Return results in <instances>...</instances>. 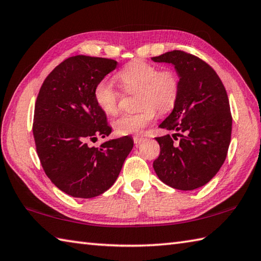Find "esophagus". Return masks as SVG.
<instances>
[{"mask_svg": "<svg viewBox=\"0 0 261 261\" xmlns=\"http://www.w3.org/2000/svg\"><path fill=\"white\" fill-rule=\"evenodd\" d=\"M145 140H146L145 138H142V137H138V136L134 137V142L136 145H139V144H141V142H144Z\"/></svg>", "mask_w": 261, "mask_h": 261, "instance_id": "34e87169", "label": "esophagus"}]
</instances>
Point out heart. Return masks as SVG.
Returning <instances> with one entry per match:
<instances>
[{
	"instance_id": "1",
	"label": "heart",
	"mask_w": 261,
	"mask_h": 261,
	"mask_svg": "<svg viewBox=\"0 0 261 261\" xmlns=\"http://www.w3.org/2000/svg\"><path fill=\"white\" fill-rule=\"evenodd\" d=\"M116 78L127 91L139 90L138 105L141 110L137 113H125L113 121L117 135H136L150 124L161 114H167L174 109L180 97V76L174 70H160L157 65L142 60H135L126 64ZM96 105L107 115L119 111L121 94L109 80H100L94 88Z\"/></svg>"
}]
</instances>
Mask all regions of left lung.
Here are the masks:
<instances>
[{"instance_id": "8db88e82", "label": "left lung", "mask_w": 261, "mask_h": 261, "mask_svg": "<svg viewBox=\"0 0 261 261\" xmlns=\"http://www.w3.org/2000/svg\"><path fill=\"white\" fill-rule=\"evenodd\" d=\"M151 60L174 65L181 83L175 107L160 124L175 134L156 138L161 154L152 166L165 185L195 190L217 174L227 155L232 115L225 87L211 65L183 50Z\"/></svg>"}]
</instances>
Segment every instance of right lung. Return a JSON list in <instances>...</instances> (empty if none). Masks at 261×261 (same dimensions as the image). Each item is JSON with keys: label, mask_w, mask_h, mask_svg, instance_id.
<instances>
[{"label": "right lung", "mask_w": 261, "mask_h": 261, "mask_svg": "<svg viewBox=\"0 0 261 261\" xmlns=\"http://www.w3.org/2000/svg\"><path fill=\"white\" fill-rule=\"evenodd\" d=\"M117 65L114 60L75 55L64 60L40 87L33 134L46 175L74 198H94L114 185L134 148L130 137L89 147L97 136L112 132L106 114L94 99L98 81Z\"/></svg>", "instance_id": "obj_1"}]
</instances>
